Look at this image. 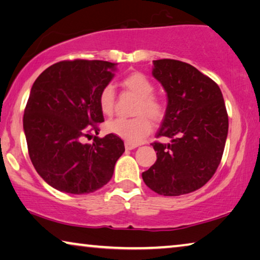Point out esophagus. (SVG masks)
Returning a JSON list of instances; mask_svg holds the SVG:
<instances>
[{
	"mask_svg": "<svg viewBox=\"0 0 260 260\" xmlns=\"http://www.w3.org/2000/svg\"><path fill=\"white\" fill-rule=\"evenodd\" d=\"M137 147V145L136 144H130V143H125V149L126 150H134Z\"/></svg>",
	"mask_w": 260,
	"mask_h": 260,
	"instance_id": "obj_1",
	"label": "esophagus"
}]
</instances>
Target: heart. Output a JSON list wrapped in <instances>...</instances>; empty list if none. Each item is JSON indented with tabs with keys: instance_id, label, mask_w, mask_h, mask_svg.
<instances>
[{
	"instance_id": "obj_1",
	"label": "heart",
	"mask_w": 260,
	"mask_h": 260,
	"mask_svg": "<svg viewBox=\"0 0 260 260\" xmlns=\"http://www.w3.org/2000/svg\"><path fill=\"white\" fill-rule=\"evenodd\" d=\"M121 86L137 98L133 118H115L106 124L109 134L124 139L126 143L138 144L152 131L154 124L160 123L166 115V103L164 99L154 94V85L145 74L131 72L121 80ZM115 90L110 85L103 87L99 94L100 110L106 116L114 113Z\"/></svg>"
}]
</instances>
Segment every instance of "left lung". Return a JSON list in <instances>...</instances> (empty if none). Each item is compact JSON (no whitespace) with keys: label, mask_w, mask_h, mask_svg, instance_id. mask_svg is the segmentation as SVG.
I'll list each match as a JSON object with an SVG mask.
<instances>
[{"label":"left lung","mask_w":260,"mask_h":260,"mask_svg":"<svg viewBox=\"0 0 260 260\" xmlns=\"http://www.w3.org/2000/svg\"><path fill=\"white\" fill-rule=\"evenodd\" d=\"M153 65V77L169 100L157 137L171 142L152 143L157 160L142 177L155 193L178 197L201 188L215 174L229 119L217 83L194 66L174 59H159Z\"/></svg>","instance_id":"obj_1"}]
</instances>
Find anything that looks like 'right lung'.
<instances>
[{
	"mask_svg": "<svg viewBox=\"0 0 260 260\" xmlns=\"http://www.w3.org/2000/svg\"><path fill=\"white\" fill-rule=\"evenodd\" d=\"M116 63L103 60H63L36 79L24 110L27 150L37 173L53 188L88 194L109 182L124 143L99 135L105 121L99 94L114 78Z\"/></svg>",
	"mask_w": 260,
	"mask_h": 260,
	"instance_id": "1",
	"label": "right lung"
}]
</instances>
